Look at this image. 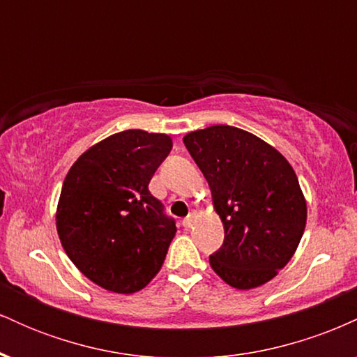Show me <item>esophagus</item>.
Segmentation results:
<instances>
[{
    "mask_svg": "<svg viewBox=\"0 0 357 357\" xmlns=\"http://www.w3.org/2000/svg\"><path fill=\"white\" fill-rule=\"evenodd\" d=\"M195 216H196L195 211H191L190 215H188L186 218L183 220V227H184V228H191L192 223H195Z\"/></svg>",
    "mask_w": 357,
    "mask_h": 357,
    "instance_id": "obj_1",
    "label": "esophagus"
}]
</instances>
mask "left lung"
Here are the masks:
<instances>
[{
  "label": "left lung",
  "instance_id": "left-lung-1",
  "mask_svg": "<svg viewBox=\"0 0 357 357\" xmlns=\"http://www.w3.org/2000/svg\"><path fill=\"white\" fill-rule=\"evenodd\" d=\"M225 227L211 268L235 289L272 280L298 247L307 206L287 159L253 134L211 126L183 137Z\"/></svg>",
  "mask_w": 357,
  "mask_h": 357
}]
</instances>
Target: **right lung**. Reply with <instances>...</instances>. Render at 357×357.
I'll return each mask as SVG.
<instances>
[{"label": "right lung", "mask_w": 357, "mask_h": 357, "mask_svg": "<svg viewBox=\"0 0 357 357\" xmlns=\"http://www.w3.org/2000/svg\"><path fill=\"white\" fill-rule=\"evenodd\" d=\"M171 137L130 129L90 147L61 186L56 231L85 277L110 292L132 294L162 267L176 220L149 191Z\"/></svg>", "instance_id": "right-lung-1"}]
</instances>
